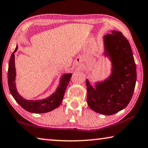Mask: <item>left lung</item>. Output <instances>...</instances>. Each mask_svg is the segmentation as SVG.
I'll use <instances>...</instances> for the list:
<instances>
[{
    "label": "left lung",
    "mask_w": 148,
    "mask_h": 148,
    "mask_svg": "<svg viewBox=\"0 0 148 148\" xmlns=\"http://www.w3.org/2000/svg\"><path fill=\"white\" fill-rule=\"evenodd\" d=\"M104 44L106 55L112 61V74L95 89L86 80L87 102L97 113L112 115L124 109L131 100L136 81V64L128 40L121 32L105 35Z\"/></svg>",
    "instance_id": "obj_1"
}]
</instances>
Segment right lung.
I'll return each instance as SVG.
<instances>
[{"mask_svg":"<svg viewBox=\"0 0 148 148\" xmlns=\"http://www.w3.org/2000/svg\"><path fill=\"white\" fill-rule=\"evenodd\" d=\"M17 46L12 53L9 61L8 72V83L10 91L16 101L23 109L32 113H46L57 108L63 99L65 90L71 80L72 74H66L62 77L61 84L56 92L49 97L40 101H27L20 96L18 94L15 84L16 79V69L14 62V53L17 51Z\"/></svg>","mask_w":148,"mask_h":148,"instance_id":"right-lung-1","label":"right lung"}]
</instances>
